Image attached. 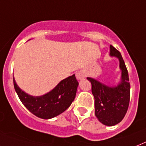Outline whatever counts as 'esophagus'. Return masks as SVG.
Returning <instances> with one entry per match:
<instances>
[{"instance_id":"1","label":"esophagus","mask_w":146,"mask_h":146,"mask_svg":"<svg viewBox=\"0 0 146 146\" xmlns=\"http://www.w3.org/2000/svg\"><path fill=\"white\" fill-rule=\"evenodd\" d=\"M76 76L77 79H79V80H81V79H84L85 78V74L82 71H78L76 74Z\"/></svg>"}]
</instances>
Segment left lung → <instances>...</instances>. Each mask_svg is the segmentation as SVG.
Listing matches in <instances>:
<instances>
[{"label":"left lung","instance_id":"8db88e82","mask_svg":"<svg viewBox=\"0 0 146 146\" xmlns=\"http://www.w3.org/2000/svg\"><path fill=\"white\" fill-rule=\"evenodd\" d=\"M110 55L119 61L121 71V81L115 86H109L91 77L92 92L94 98L95 115L99 121L106 126H114L121 122L128 109L130 102V82L128 72L121 53L110 45Z\"/></svg>","mask_w":146,"mask_h":146}]
</instances>
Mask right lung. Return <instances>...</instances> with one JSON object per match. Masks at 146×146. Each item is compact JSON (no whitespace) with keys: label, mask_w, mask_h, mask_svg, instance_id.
I'll list each match as a JSON object with an SVG mask.
<instances>
[{"label":"right lung","mask_w":146,"mask_h":146,"mask_svg":"<svg viewBox=\"0 0 146 146\" xmlns=\"http://www.w3.org/2000/svg\"><path fill=\"white\" fill-rule=\"evenodd\" d=\"M14 88L20 100L32 114L50 119L69 108L75 99L79 82L75 75L61 80L52 91L42 96H31L22 91L13 78Z\"/></svg>","instance_id":"right-lung-1"}]
</instances>
